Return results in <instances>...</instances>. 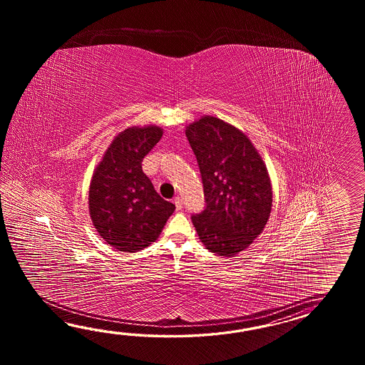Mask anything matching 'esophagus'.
Instances as JSON below:
<instances>
[{
    "mask_svg": "<svg viewBox=\"0 0 365 365\" xmlns=\"http://www.w3.org/2000/svg\"><path fill=\"white\" fill-rule=\"evenodd\" d=\"M173 202H175V206H176L178 211L182 209V200H181V197H176V198L173 200Z\"/></svg>",
    "mask_w": 365,
    "mask_h": 365,
    "instance_id": "34e87169",
    "label": "esophagus"
}]
</instances>
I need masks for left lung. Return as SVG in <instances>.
<instances>
[{
	"mask_svg": "<svg viewBox=\"0 0 365 365\" xmlns=\"http://www.w3.org/2000/svg\"><path fill=\"white\" fill-rule=\"evenodd\" d=\"M201 171L206 209L193 215L202 244L217 256L235 257L264 231L272 207V180L247 134L214 116L186 125Z\"/></svg>",
	"mask_w": 365,
	"mask_h": 365,
	"instance_id": "obj_1",
	"label": "left lung"
}]
</instances>
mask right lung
Here are the masks:
<instances>
[{"mask_svg": "<svg viewBox=\"0 0 365 365\" xmlns=\"http://www.w3.org/2000/svg\"><path fill=\"white\" fill-rule=\"evenodd\" d=\"M163 135L158 125L118 133L93 170L88 211L101 239L120 252H138L163 231L175 205L156 193L142 160Z\"/></svg>", "mask_w": 365, "mask_h": 365, "instance_id": "add662e5", "label": "right lung"}]
</instances>
